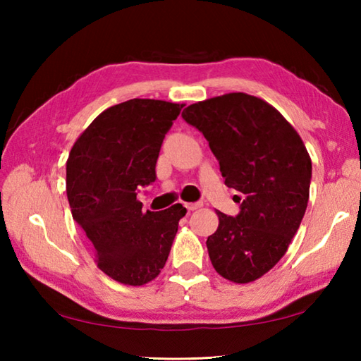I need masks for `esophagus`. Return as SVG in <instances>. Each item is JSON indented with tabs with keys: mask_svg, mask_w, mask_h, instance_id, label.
<instances>
[{
	"mask_svg": "<svg viewBox=\"0 0 361 361\" xmlns=\"http://www.w3.org/2000/svg\"><path fill=\"white\" fill-rule=\"evenodd\" d=\"M185 207L189 212H194V210H197V209H200V207H202V202H188V204H185Z\"/></svg>",
	"mask_w": 361,
	"mask_h": 361,
	"instance_id": "esophagus-1",
	"label": "esophagus"
}]
</instances>
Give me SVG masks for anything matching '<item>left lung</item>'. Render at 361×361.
Returning <instances> with one entry per match:
<instances>
[{"mask_svg": "<svg viewBox=\"0 0 361 361\" xmlns=\"http://www.w3.org/2000/svg\"><path fill=\"white\" fill-rule=\"evenodd\" d=\"M204 133L224 185L242 194L240 213L216 212L207 239L215 271L234 283L264 276L282 259L307 209L312 162L299 133L258 97L232 92L183 109Z\"/></svg>", "mask_w": 361, "mask_h": 361, "instance_id": "1", "label": "left lung"}]
</instances>
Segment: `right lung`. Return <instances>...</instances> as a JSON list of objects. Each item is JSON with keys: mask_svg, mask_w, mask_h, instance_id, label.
Returning a JSON list of instances; mask_svg holds the SVG:
<instances>
[{"mask_svg": "<svg viewBox=\"0 0 361 361\" xmlns=\"http://www.w3.org/2000/svg\"><path fill=\"white\" fill-rule=\"evenodd\" d=\"M183 105L132 99L105 109L73 145L66 161V195L73 219L95 250L108 277L140 286L166 266L186 215L181 204L142 210L140 186L156 180V162L166 133Z\"/></svg>", "mask_w": 361, "mask_h": 361, "instance_id": "add662e5", "label": "right lung"}]
</instances>
